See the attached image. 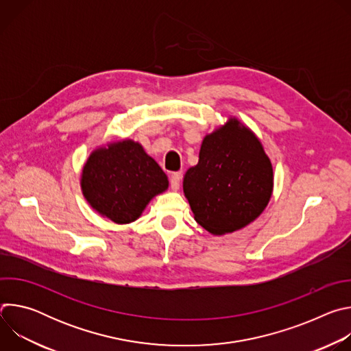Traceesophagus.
Returning a JSON list of instances; mask_svg holds the SVG:
<instances>
[{
    "label": "esophagus",
    "instance_id": "esophagus-1",
    "mask_svg": "<svg viewBox=\"0 0 351 351\" xmlns=\"http://www.w3.org/2000/svg\"><path fill=\"white\" fill-rule=\"evenodd\" d=\"M180 180H182V173L180 172H173L171 175V187H172V190H178L179 189Z\"/></svg>",
    "mask_w": 351,
    "mask_h": 351
}]
</instances>
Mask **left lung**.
Returning <instances> with one entry per match:
<instances>
[{
    "mask_svg": "<svg viewBox=\"0 0 351 351\" xmlns=\"http://www.w3.org/2000/svg\"><path fill=\"white\" fill-rule=\"evenodd\" d=\"M272 187L274 171L263 144L234 118L204 137L198 164L183 179L194 219L213 234L253 222L265 210Z\"/></svg>",
    "mask_w": 351,
    "mask_h": 351,
    "instance_id": "obj_1",
    "label": "left lung"
}]
</instances>
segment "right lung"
<instances>
[{
    "instance_id": "1",
    "label": "right lung",
    "mask_w": 351,
    "mask_h": 351,
    "mask_svg": "<svg viewBox=\"0 0 351 351\" xmlns=\"http://www.w3.org/2000/svg\"><path fill=\"white\" fill-rule=\"evenodd\" d=\"M80 184L97 213L115 223H130L169 183L161 167L138 143L123 140L91 153Z\"/></svg>"
}]
</instances>
